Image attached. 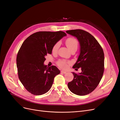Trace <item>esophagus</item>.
<instances>
[{
    "label": "esophagus",
    "instance_id": "1",
    "mask_svg": "<svg viewBox=\"0 0 120 120\" xmlns=\"http://www.w3.org/2000/svg\"><path fill=\"white\" fill-rule=\"evenodd\" d=\"M61 73H63V74H66L67 73V71H60Z\"/></svg>",
    "mask_w": 120,
    "mask_h": 120
}]
</instances>
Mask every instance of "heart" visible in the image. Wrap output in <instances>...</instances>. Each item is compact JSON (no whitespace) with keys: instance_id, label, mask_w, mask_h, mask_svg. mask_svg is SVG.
Returning <instances> with one entry per match:
<instances>
[{"instance_id":"obj_1","label":"heart","mask_w":120,"mask_h":120,"mask_svg":"<svg viewBox=\"0 0 120 120\" xmlns=\"http://www.w3.org/2000/svg\"><path fill=\"white\" fill-rule=\"evenodd\" d=\"M66 44L70 50L74 48H78V42L77 39L74 38H68L66 41ZM60 46V43L57 42L54 45L52 49V52L53 53L56 52ZM68 61L64 60H60L57 62V64L61 68H66L68 66Z\"/></svg>"}]
</instances>
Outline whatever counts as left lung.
Masks as SVG:
<instances>
[{
    "label": "left lung",
    "mask_w": 120,
    "mask_h": 120,
    "mask_svg": "<svg viewBox=\"0 0 120 120\" xmlns=\"http://www.w3.org/2000/svg\"><path fill=\"white\" fill-rule=\"evenodd\" d=\"M75 37L80 45V53L74 68H81L79 74L72 72L74 79L68 84L75 95L85 96L92 92L99 85L104 71V53L96 39L88 32L82 30L66 31ZM77 69V68H75Z\"/></svg>",
    "instance_id": "obj_1"
}]
</instances>
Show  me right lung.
<instances>
[{
	"instance_id": "obj_1",
	"label": "right lung",
	"mask_w": 120,
	"mask_h": 120,
	"mask_svg": "<svg viewBox=\"0 0 120 120\" xmlns=\"http://www.w3.org/2000/svg\"><path fill=\"white\" fill-rule=\"evenodd\" d=\"M67 35L64 31H39L28 37L21 45L16 57L20 81L34 95H41L51 88L54 78L60 73L56 66L45 65V56L52 54L54 45Z\"/></svg>"
}]
</instances>
